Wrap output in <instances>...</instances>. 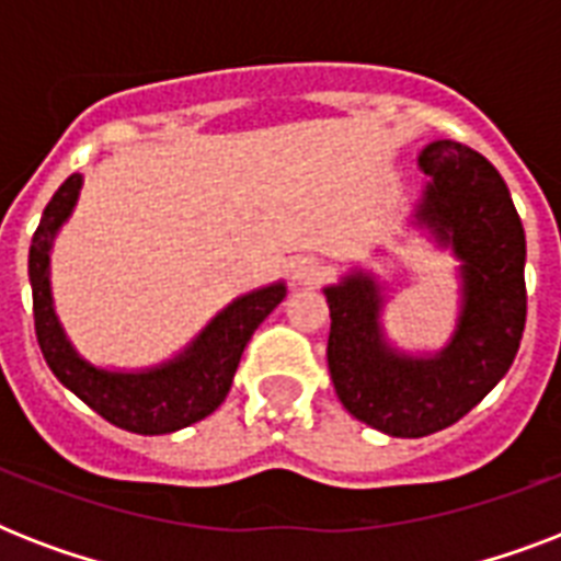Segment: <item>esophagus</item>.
<instances>
[{
    "label": "esophagus",
    "mask_w": 561,
    "mask_h": 561,
    "mask_svg": "<svg viewBox=\"0 0 561 561\" xmlns=\"http://www.w3.org/2000/svg\"><path fill=\"white\" fill-rule=\"evenodd\" d=\"M325 276V267L317 262L314 255H302L294 262V282L297 285H317Z\"/></svg>",
    "instance_id": "obj_1"
}]
</instances>
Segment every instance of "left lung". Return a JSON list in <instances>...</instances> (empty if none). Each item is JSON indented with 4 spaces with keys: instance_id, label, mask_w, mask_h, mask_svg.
<instances>
[{
    "instance_id": "1",
    "label": "left lung",
    "mask_w": 561,
    "mask_h": 561,
    "mask_svg": "<svg viewBox=\"0 0 561 561\" xmlns=\"http://www.w3.org/2000/svg\"><path fill=\"white\" fill-rule=\"evenodd\" d=\"M425 174L408 229L454 255L457 320L439 350L410 352L383 325L392 282L350 267L325 285L329 373L343 408L387 436L416 439L462 419L513 367L527 317V241L504 178L451 139L419 153ZM375 255H387L383 247Z\"/></svg>"
}]
</instances>
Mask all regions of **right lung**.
Segmentation results:
<instances>
[{"label":"right lung","mask_w":561,"mask_h":561,"mask_svg":"<svg viewBox=\"0 0 561 561\" xmlns=\"http://www.w3.org/2000/svg\"><path fill=\"white\" fill-rule=\"evenodd\" d=\"M83 178L72 174L43 209L31 238L28 279L34 294V329L48 369L99 416L130 434L160 436L201 422L227 399L238 360L253 332L279 306L288 285L276 279L253 288L224 306L192 341L171 358L151 367H101L78 352L66 334L51 294V250L57 232L72 218Z\"/></svg>","instance_id":"right-lung-1"}]
</instances>
